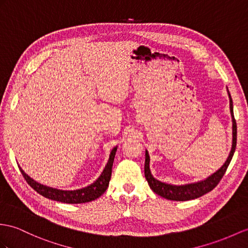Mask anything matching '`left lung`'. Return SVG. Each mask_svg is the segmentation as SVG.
I'll return each instance as SVG.
<instances>
[{
  "instance_id": "1",
  "label": "left lung",
  "mask_w": 248,
  "mask_h": 248,
  "mask_svg": "<svg viewBox=\"0 0 248 248\" xmlns=\"http://www.w3.org/2000/svg\"><path fill=\"white\" fill-rule=\"evenodd\" d=\"M227 93L229 96V108H231V114L232 119V145L231 153H229L228 158L225 161L224 164H223V166L219 170H217L215 173L211 174V176H209L205 180L200 181V182L185 184V185H172V184L161 182V181L154 178L152 172H150V168H149L150 159H149L148 152L146 150V152H145V166H144L145 178H146L150 188H152L156 195L165 198L167 200L188 201V200H194V199H197L199 197H202L205 194H207V192L213 190L215 187L219 184L221 179L223 178V176H224L229 163H231L232 159V155L235 150V145H237V124H235V120L233 117L232 100L231 93L228 92V89H227Z\"/></svg>"
}]
</instances>
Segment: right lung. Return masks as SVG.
Masks as SVG:
<instances>
[{"instance_id": "add662e5", "label": "right lung", "mask_w": 248, "mask_h": 248, "mask_svg": "<svg viewBox=\"0 0 248 248\" xmlns=\"http://www.w3.org/2000/svg\"><path fill=\"white\" fill-rule=\"evenodd\" d=\"M117 146L112 148L109 159H108L107 164L104 168L103 172L101 173V176L96 179L93 184L88 185L87 187H84L81 189L76 190H61L57 188H52V187L46 186L43 184L38 183L37 181L30 178L28 174L24 171L20 167V170L23 174V177L25 178L27 183L32 187V188L39 192L40 195L43 197L50 199L53 201H59L62 203H68V204H80V203H86L93 201L95 199H98L106 191L108 184H109L111 171H112V164L114 160V155H116Z\"/></svg>"}]
</instances>
